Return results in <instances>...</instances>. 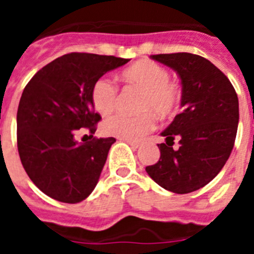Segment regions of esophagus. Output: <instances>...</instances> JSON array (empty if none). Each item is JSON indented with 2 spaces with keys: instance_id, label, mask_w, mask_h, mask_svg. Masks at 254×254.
Masks as SVG:
<instances>
[{
  "instance_id": "esophagus-1",
  "label": "esophagus",
  "mask_w": 254,
  "mask_h": 254,
  "mask_svg": "<svg viewBox=\"0 0 254 254\" xmlns=\"http://www.w3.org/2000/svg\"><path fill=\"white\" fill-rule=\"evenodd\" d=\"M122 141H126V142L128 143V145H131L133 149H138L140 147V142L138 141H133V140H126V138H121Z\"/></svg>"
}]
</instances>
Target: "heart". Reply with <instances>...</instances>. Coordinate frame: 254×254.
Masks as SVG:
<instances>
[{
	"label": "heart",
	"instance_id": "1",
	"mask_svg": "<svg viewBox=\"0 0 254 254\" xmlns=\"http://www.w3.org/2000/svg\"><path fill=\"white\" fill-rule=\"evenodd\" d=\"M122 77L129 84L142 89L141 109H150L137 116L118 113L104 121L102 129L105 134L126 140H138L155 127L156 118L172 116L179 104L178 87L169 81V73L164 67L152 61L143 60L131 64L122 72ZM118 96V87L111 78L102 77L94 84L91 102L95 111L108 116L114 111Z\"/></svg>",
	"mask_w": 254,
	"mask_h": 254
}]
</instances>
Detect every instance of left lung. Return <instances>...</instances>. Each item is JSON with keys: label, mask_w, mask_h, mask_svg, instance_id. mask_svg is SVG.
<instances>
[{"label": "left lung", "mask_w": 254, "mask_h": 254, "mask_svg": "<svg viewBox=\"0 0 254 254\" xmlns=\"http://www.w3.org/2000/svg\"><path fill=\"white\" fill-rule=\"evenodd\" d=\"M178 73L183 112L161 132L160 159L146 172L160 187L190 193L205 187L223 169L234 147L239 103L232 82L215 64L192 53L154 55ZM180 138V147L172 149Z\"/></svg>", "instance_id": "left-lung-1"}]
</instances>
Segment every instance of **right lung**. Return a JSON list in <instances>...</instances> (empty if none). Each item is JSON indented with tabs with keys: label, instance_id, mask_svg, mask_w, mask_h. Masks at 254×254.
<instances>
[{
	"label": "right lung",
	"instance_id": "add662e5",
	"mask_svg": "<svg viewBox=\"0 0 254 254\" xmlns=\"http://www.w3.org/2000/svg\"><path fill=\"white\" fill-rule=\"evenodd\" d=\"M129 60L68 53L39 69L20 98L17 150L31 182L60 202L77 203L95 188L114 137L77 142L78 129L96 131L102 120L91 102L93 86Z\"/></svg>",
	"mask_w": 254,
	"mask_h": 254
}]
</instances>
